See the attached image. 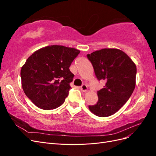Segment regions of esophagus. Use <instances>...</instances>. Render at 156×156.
Instances as JSON below:
<instances>
[{
	"mask_svg": "<svg viewBox=\"0 0 156 156\" xmlns=\"http://www.w3.org/2000/svg\"><path fill=\"white\" fill-rule=\"evenodd\" d=\"M80 88H81V90L83 92H86L87 90L88 87H87L86 84H83V85L81 87H80Z\"/></svg>",
	"mask_w": 156,
	"mask_h": 156,
	"instance_id": "34e87169",
	"label": "esophagus"
}]
</instances>
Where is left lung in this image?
Segmentation results:
<instances>
[{"label":"left lung","mask_w":156,"mask_h":156,"mask_svg":"<svg viewBox=\"0 0 156 156\" xmlns=\"http://www.w3.org/2000/svg\"><path fill=\"white\" fill-rule=\"evenodd\" d=\"M97 79L105 85L98 91V101L88 108L94 115L107 117L123 106L135 87L136 68L124 52L118 49H103L87 55Z\"/></svg>","instance_id":"left-lung-1"}]
</instances>
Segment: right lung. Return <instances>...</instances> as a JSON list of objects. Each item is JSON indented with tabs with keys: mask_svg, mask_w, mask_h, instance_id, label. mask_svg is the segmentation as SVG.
<instances>
[{
	"mask_svg": "<svg viewBox=\"0 0 156 156\" xmlns=\"http://www.w3.org/2000/svg\"><path fill=\"white\" fill-rule=\"evenodd\" d=\"M79 53L76 49L53 45L28 58L21 69L22 88L35 105L51 110L64 102L74 77L69 68Z\"/></svg>",
	"mask_w": 156,
	"mask_h": 156,
	"instance_id": "obj_1",
	"label": "right lung"
}]
</instances>
